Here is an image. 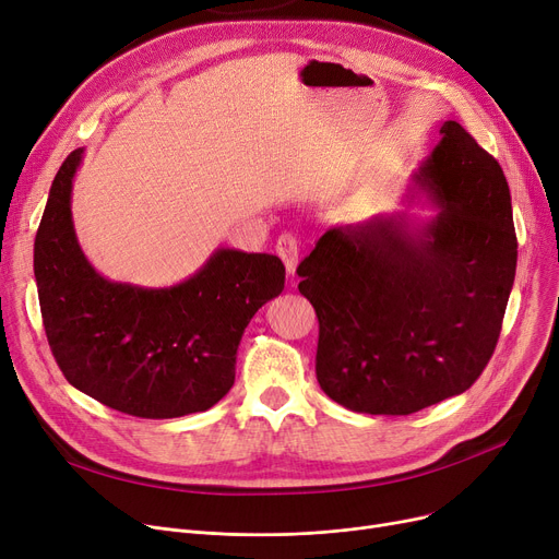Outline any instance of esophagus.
I'll return each mask as SVG.
<instances>
[{"mask_svg": "<svg viewBox=\"0 0 559 559\" xmlns=\"http://www.w3.org/2000/svg\"><path fill=\"white\" fill-rule=\"evenodd\" d=\"M276 253L285 262V270L289 276H295L297 262H299V242L292 233H283L276 242Z\"/></svg>", "mask_w": 559, "mask_h": 559, "instance_id": "obj_1", "label": "esophagus"}]
</instances>
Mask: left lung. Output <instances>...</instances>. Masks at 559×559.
Returning a JSON list of instances; mask_svg holds the SVG:
<instances>
[{
	"instance_id": "1",
	"label": "left lung",
	"mask_w": 559,
	"mask_h": 559,
	"mask_svg": "<svg viewBox=\"0 0 559 559\" xmlns=\"http://www.w3.org/2000/svg\"><path fill=\"white\" fill-rule=\"evenodd\" d=\"M415 174L437 215H376L321 235L299 264L319 319L317 380L367 415H413L487 367L516 272L512 199L498 160L449 120Z\"/></svg>"
}]
</instances>
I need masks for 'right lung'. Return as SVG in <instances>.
<instances>
[{
  "mask_svg": "<svg viewBox=\"0 0 559 559\" xmlns=\"http://www.w3.org/2000/svg\"><path fill=\"white\" fill-rule=\"evenodd\" d=\"M83 150L58 169L36 233L34 272L51 354L68 383L142 419L213 407L235 380L251 317L285 285L281 258L217 249L171 287L112 283L83 255L72 224V179Z\"/></svg>",
  "mask_w": 559,
  "mask_h": 559,
  "instance_id": "add662e5",
  "label": "right lung"
}]
</instances>
